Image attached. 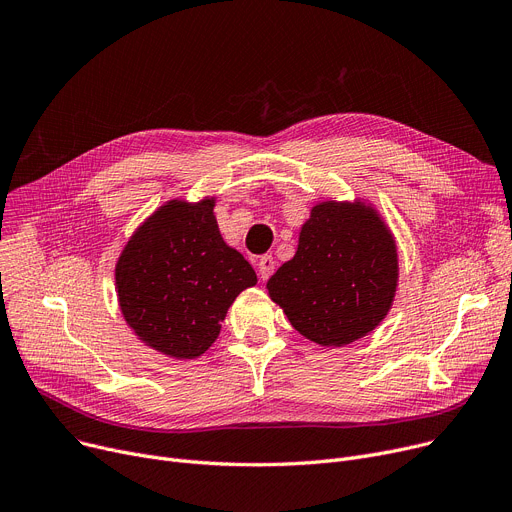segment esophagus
Returning <instances> with one entry per match:
<instances>
[{"label":"esophagus","instance_id":"34e87169","mask_svg":"<svg viewBox=\"0 0 512 512\" xmlns=\"http://www.w3.org/2000/svg\"><path fill=\"white\" fill-rule=\"evenodd\" d=\"M274 269H276L274 257H271V255H263V257L259 259L257 271H259V278H261V280H267L271 274H274Z\"/></svg>","mask_w":512,"mask_h":512}]
</instances>
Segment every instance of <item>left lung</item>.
<instances>
[{"label": "left lung", "mask_w": 512, "mask_h": 512, "mask_svg": "<svg viewBox=\"0 0 512 512\" xmlns=\"http://www.w3.org/2000/svg\"><path fill=\"white\" fill-rule=\"evenodd\" d=\"M395 286L393 236L360 201L315 206L296 255L267 282L292 327L321 346H346L377 327Z\"/></svg>", "instance_id": "1"}]
</instances>
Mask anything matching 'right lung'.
<instances>
[{"label":"right lung","instance_id":"obj_1","mask_svg":"<svg viewBox=\"0 0 512 512\" xmlns=\"http://www.w3.org/2000/svg\"><path fill=\"white\" fill-rule=\"evenodd\" d=\"M115 280L129 327L173 358L206 352L228 306L257 284L251 263L224 243L214 199L168 201L131 236Z\"/></svg>","mask_w":512,"mask_h":512}]
</instances>
